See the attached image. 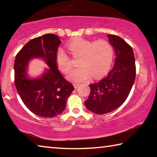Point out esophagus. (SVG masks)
Instances as JSON below:
<instances>
[{"label": "esophagus", "instance_id": "1", "mask_svg": "<svg viewBox=\"0 0 157 157\" xmlns=\"http://www.w3.org/2000/svg\"><path fill=\"white\" fill-rule=\"evenodd\" d=\"M79 85H80V84H78V83H75V84H73V86H74V87H75V89H77V88H78V87H79Z\"/></svg>", "mask_w": 157, "mask_h": 157}]
</instances>
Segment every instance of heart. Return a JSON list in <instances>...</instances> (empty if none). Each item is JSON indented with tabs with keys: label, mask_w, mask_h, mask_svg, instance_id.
Listing matches in <instances>:
<instances>
[{
	"label": "heart",
	"mask_w": 157,
	"mask_h": 157,
	"mask_svg": "<svg viewBox=\"0 0 157 157\" xmlns=\"http://www.w3.org/2000/svg\"><path fill=\"white\" fill-rule=\"evenodd\" d=\"M68 48L74 57H78V68L74 69L67 75L73 82H82L91 79L100 78L108 73L113 59V48L106 40L92 41L81 37L71 40ZM58 68L63 73L72 68V62L68 55L59 48L56 53Z\"/></svg>",
	"instance_id": "b5f03b06"
}]
</instances>
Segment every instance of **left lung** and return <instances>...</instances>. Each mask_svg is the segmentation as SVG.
Listing matches in <instances>:
<instances>
[{
	"label": "left lung",
	"instance_id": "1",
	"mask_svg": "<svg viewBox=\"0 0 157 157\" xmlns=\"http://www.w3.org/2000/svg\"><path fill=\"white\" fill-rule=\"evenodd\" d=\"M108 37L115 50V65L107 77L89 84L91 94L84 102L89 111L97 114L111 112L121 107L128 97L136 77L132 47L120 36L110 34Z\"/></svg>",
	"mask_w": 157,
	"mask_h": 157
}]
</instances>
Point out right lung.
<instances>
[{"instance_id":"1","label":"right lung","mask_w":157,"mask_h":157,"mask_svg":"<svg viewBox=\"0 0 157 157\" xmlns=\"http://www.w3.org/2000/svg\"><path fill=\"white\" fill-rule=\"evenodd\" d=\"M60 44L59 37L56 34H46L31 39L16 55V88L26 107L44 118H52L62 113L68 98L75 89L57 68L56 53ZM33 57L43 58L49 68L41 78L30 80L26 69L29 60Z\"/></svg>"}]
</instances>
